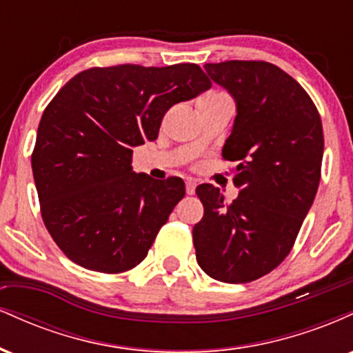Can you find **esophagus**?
<instances>
[{
	"label": "esophagus",
	"mask_w": 353,
	"mask_h": 353,
	"mask_svg": "<svg viewBox=\"0 0 353 353\" xmlns=\"http://www.w3.org/2000/svg\"><path fill=\"white\" fill-rule=\"evenodd\" d=\"M196 181L194 179H188L185 181V192L189 194V196H192L194 192H196Z\"/></svg>",
	"instance_id": "esophagus-1"
}]
</instances>
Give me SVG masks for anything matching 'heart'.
<instances>
[{
    "instance_id": "b5f03b06",
    "label": "heart",
    "mask_w": 353,
    "mask_h": 353,
    "mask_svg": "<svg viewBox=\"0 0 353 353\" xmlns=\"http://www.w3.org/2000/svg\"><path fill=\"white\" fill-rule=\"evenodd\" d=\"M212 94H217V92H212ZM208 96H210V94H208Z\"/></svg>"
}]
</instances>
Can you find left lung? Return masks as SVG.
Returning <instances> with one entry per match:
<instances>
[{
	"label": "left lung",
	"mask_w": 353,
	"mask_h": 353,
	"mask_svg": "<svg viewBox=\"0 0 353 353\" xmlns=\"http://www.w3.org/2000/svg\"><path fill=\"white\" fill-rule=\"evenodd\" d=\"M204 70L236 103L222 157L239 163V196L225 204L212 184L196 189L204 205L192 229L196 259L216 281L252 282L287 257L312 208L323 156L322 121L301 84L274 64L225 61Z\"/></svg>",
	"instance_id": "8db88e82"
}]
</instances>
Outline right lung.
<instances>
[{"instance_id":"obj_1","label":"right lung","mask_w":353,"mask_h":353,"mask_svg":"<svg viewBox=\"0 0 353 353\" xmlns=\"http://www.w3.org/2000/svg\"><path fill=\"white\" fill-rule=\"evenodd\" d=\"M212 86L197 64L91 68L44 109L31 165L48 232L74 264L119 274L144 261L184 181L132 171L169 108Z\"/></svg>"}]
</instances>
